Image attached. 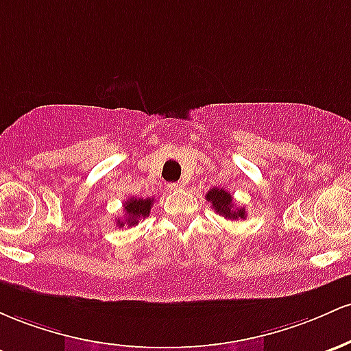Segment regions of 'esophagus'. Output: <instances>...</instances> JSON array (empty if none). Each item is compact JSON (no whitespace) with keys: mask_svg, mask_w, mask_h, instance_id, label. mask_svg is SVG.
I'll list each match as a JSON object with an SVG mask.
<instances>
[{"mask_svg":"<svg viewBox=\"0 0 351 351\" xmlns=\"http://www.w3.org/2000/svg\"><path fill=\"white\" fill-rule=\"evenodd\" d=\"M169 189H171V191H180V189H184V182L169 184Z\"/></svg>","mask_w":351,"mask_h":351,"instance_id":"34e87169","label":"esophagus"}]
</instances>
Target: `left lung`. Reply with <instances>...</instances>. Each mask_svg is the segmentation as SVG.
<instances>
[{"mask_svg": "<svg viewBox=\"0 0 351 351\" xmlns=\"http://www.w3.org/2000/svg\"><path fill=\"white\" fill-rule=\"evenodd\" d=\"M206 199L212 204L214 210L217 212L219 215H223L226 219L239 220V219L247 217L245 208L234 207V204H232V195L228 194L227 191H223V189H219V187L210 189V191L206 194Z\"/></svg>", "mask_w": 351, "mask_h": 351, "instance_id": "left-lung-1", "label": "left lung"}]
</instances>
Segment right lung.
Masks as SVG:
<instances>
[{"label":"right lung","instance_id":"1","mask_svg":"<svg viewBox=\"0 0 351 351\" xmlns=\"http://www.w3.org/2000/svg\"><path fill=\"white\" fill-rule=\"evenodd\" d=\"M154 199H137V197H131L129 200L124 202V220L117 219V226L124 227V223H128V227L136 226L139 220L149 217L151 214V207Z\"/></svg>","mask_w":351,"mask_h":351}]
</instances>
